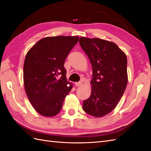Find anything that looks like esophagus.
Returning <instances> with one entry per match:
<instances>
[{"label": "esophagus", "mask_w": 151, "mask_h": 151, "mask_svg": "<svg viewBox=\"0 0 151 151\" xmlns=\"http://www.w3.org/2000/svg\"><path fill=\"white\" fill-rule=\"evenodd\" d=\"M82 82L81 81L75 83V86H76V87H79V86H82Z\"/></svg>", "instance_id": "1"}]
</instances>
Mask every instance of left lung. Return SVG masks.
Here are the masks:
<instances>
[{
  "instance_id": "8db88e82",
  "label": "left lung",
  "mask_w": 151,
  "mask_h": 151,
  "mask_svg": "<svg viewBox=\"0 0 151 151\" xmlns=\"http://www.w3.org/2000/svg\"><path fill=\"white\" fill-rule=\"evenodd\" d=\"M79 43L93 68L91 93L83 102V110L101 117L116 107L126 89L127 56L116 44L99 38L81 37Z\"/></svg>"
}]
</instances>
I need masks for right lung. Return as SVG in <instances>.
Segmentation results:
<instances>
[{"label":"right lung","instance_id":"1","mask_svg":"<svg viewBox=\"0 0 151 151\" xmlns=\"http://www.w3.org/2000/svg\"><path fill=\"white\" fill-rule=\"evenodd\" d=\"M78 39V36L45 37L27 54L23 66L24 89L30 103L43 116L58 114L71 90L73 84L67 81L64 63Z\"/></svg>","mask_w":151,"mask_h":151}]
</instances>
